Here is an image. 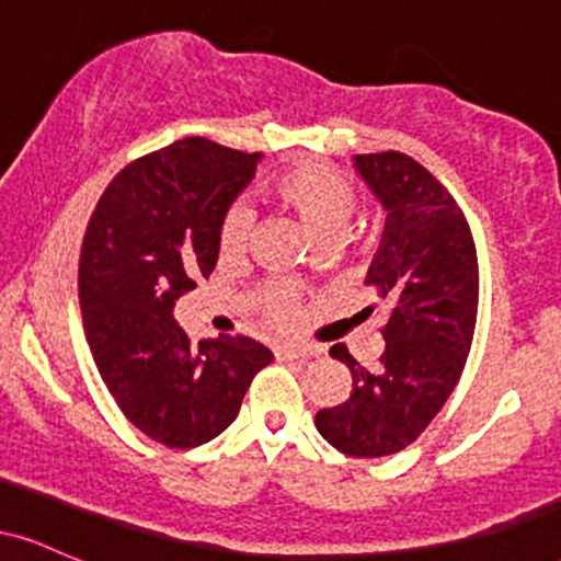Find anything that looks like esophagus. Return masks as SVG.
Instances as JSON below:
<instances>
[{
	"label": "esophagus",
	"instance_id": "obj_1",
	"mask_svg": "<svg viewBox=\"0 0 561 561\" xmlns=\"http://www.w3.org/2000/svg\"><path fill=\"white\" fill-rule=\"evenodd\" d=\"M276 358H279V362H295V358H308L311 356V347H302V345H282V347H276Z\"/></svg>",
	"mask_w": 561,
	"mask_h": 561
}]
</instances>
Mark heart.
Here are the masks:
<instances>
[{
  "instance_id": "b5f03b06",
  "label": "heart",
  "mask_w": 561,
  "mask_h": 561,
  "mask_svg": "<svg viewBox=\"0 0 561 561\" xmlns=\"http://www.w3.org/2000/svg\"><path fill=\"white\" fill-rule=\"evenodd\" d=\"M266 186L268 195L293 210L317 242L330 244L340 240L351 227L353 210H356V190L345 176L327 165L302 160L274 173ZM248 234L250 214L242 205H231L218 224V253L224 259L240 255L248 244ZM255 308L274 327H293L298 319V302L289 289L279 285L263 287L255 295Z\"/></svg>"
}]
</instances>
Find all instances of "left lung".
Listing matches in <instances>:
<instances>
[{
  "label": "left lung",
  "mask_w": 561,
  "mask_h": 561,
  "mask_svg": "<svg viewBox=\"0 0 561 561\" xmlns=\"http://www.w3.org/2000/svg\"><path fill=\"white\" fill-rule=\"evenodd\" d=\"M356 169L388 210L366 274L385 306V351L366 369L343 343L330 347L351 369L353 390L319 411L317 430L345 456L375 459L411 446L459 382L478 324L480 268L465 214L422 163L388 150L356 156Z\"/></svg>",
  "instance_id": "8db88e82"
}]
</instances>
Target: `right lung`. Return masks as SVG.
Here are the masks:
<instances>
[{
	"mask_svg": "<svg viewBox=\"0 0 561 561\" xmlns=\"http://www.w3.org/2000/svg\"><path fill=\"white\" fill-rule=\"evenodd\" d=\"M259 152L186 137L141 156L102 192L79 259V302L102 382L134 427L195 448L240 414L272 351L242 334L192 345L173 306L208 279L218 224L253 179Z\"/></svg>",
	"mask_w": 561,
	"mask_h": 561,
	"instance_id": "add662e5",
	"label": "right lung"
}]
</instances>
